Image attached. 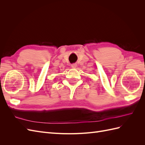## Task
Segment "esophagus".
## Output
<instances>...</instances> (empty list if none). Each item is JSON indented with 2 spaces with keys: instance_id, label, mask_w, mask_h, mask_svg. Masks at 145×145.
I'll list each match as a JSON object with an SVG mask.
<instances>
[{
  "instance_id": "34e87169",
  "label": "esophagus",
  "mask_w": 145,
  "mask_h": 145,
  "mask_svg": "<svg viewBox=\"0 0 145 145\" xmlns=\"http://www.w3.org/2000/svg\"><path fill=\"white\" fill-rule=\"evenodd\" d=\"M71 67L72 68H75L77 67V64L76 63H72V64H71Z\"/></svg>"
}]
</instances>
